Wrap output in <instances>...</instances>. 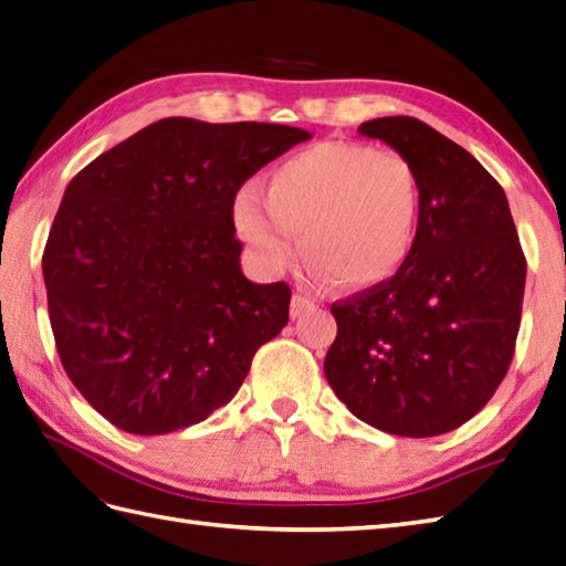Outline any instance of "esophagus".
<instances>
[{
  "instance_id": "obj_1",
  "label": "esophagus",
  "mask_w": 566,
  "mask_h": 566,
  "mask_svg": "<svg viewBox=\"0 0 566 566\" xmlns=\"http://www.w3.org/2000/svg\"><path fill=\"white\" fill-rule=\"evenodd\" d=\"M315 308V304L311 298L301 296V294H294L292 296V306H289V313H292V318H304L306 313H311Z\"/></svg>"
}]
</instances>
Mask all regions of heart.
Returning <instances> with one entry per match:
<instances>
[{
    "label": "heart",
    "mask_w": 566,
    "mask_h": 566,
    "mask_svg": "<svg viewBox=\"0 0 566 566\" xmlns=\"http://www.w3.org/2000/svg\"><path fill=\"white\" fill-rule=\"evenodd\" d=\"M422 221V180L407 156L357 142H321L235 192L231 227L265 272L301 251L315 280L364 292L410 262Z\"/></svg>",
    "instance_id": "b5f03b06"
}]
</instances>
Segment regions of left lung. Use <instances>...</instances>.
Instances as JSON below:
<instances>
[{
  "label": "left lung",
  "instance_id": "obj_1",
  "mask_svg": "<svg viewBox=\"0 0 566 566\" xmlns=\"http://www.w3.org/2000/svg\"><path fill=\"white\" fill-rule=\"evenodd\" d=\"M422 180L410 262L345 304L325 378L354 417L396 437H439L490 402L514 357L525 258L502 186L455 142L410 115L359 127Z\"/></svg>",
  "mask_w": 566,
  "mask_h": 566
}]
</instances>
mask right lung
Segmentation results:
<instances>
[{
  "label": "right lung",
  "mask_w": 566,
  "mask_h": 566,
  "mask_svg": "<svg viewBox=\"0 0 566 566\" xmlns=\"http://www.w3.org/2000/svg\"><path fill=\"white\" fill-rule=\"evenodd\" d=\"M301 127L166 117L101 154L64 190L43 253L64 371L117 429L156 437L239 392L292 292L255 284L231 202Z\"/></svg>",
  "instance_id": "1"
}]
</instances>
